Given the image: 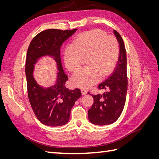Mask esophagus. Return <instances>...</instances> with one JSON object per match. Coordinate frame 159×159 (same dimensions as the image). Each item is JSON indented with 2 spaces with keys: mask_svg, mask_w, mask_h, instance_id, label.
I'll list each match as a JSON object with an SVG mask.
<instances>
[{
  "mask_svg": "<svg viewBox=\"0 0 159 159\" xmlns=\"http://www.w3.org/2000/svg\"><path fill=\"white\" fill-rule=\"evenodd\" d=\"M81 93H82V95H85V94H87V93H88L87 90L85 89H81Z\"/></svg>",
  "mask_w": 159,
  "mask_h": 159,
  "instance_id": "obj_1",
  "label": "esophagus"
}]
</instances>
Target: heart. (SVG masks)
Returning <instances> with one entry per match:
<instances>
[{
    "mask_svg": "<svg viewBox=\"0 0 159 159\" xmlns=\"http://www.w3.org/2000/svg\"><path fill=\"white\" fill-rule=\"evenodd\" d=\"M119 54L117 40L101 30L85 32L76 37L64 54L66 67L70 71L78 70L86 57L88 66L73 75L75 87L87 89L113 70Z\"/></svg>",
    "mask_w": 159,
    "mask_h": 159,
    "instance_id": "obj_1",
    "label": "heart"
}]
</instances>
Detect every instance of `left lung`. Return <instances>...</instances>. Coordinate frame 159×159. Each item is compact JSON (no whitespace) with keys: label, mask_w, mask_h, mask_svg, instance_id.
Instances as JSON below:
<instances>
[{"label":"left lung","mask_w":159,"mask_h":159,"mask_svg":"<svg viewBox=\"0 0 159 159\" xmlns=\"http://www.w3.org/2000/svg\"><path fill=\"white\" fill-rule=\"evenodd\" d=\"M119 44V60L113 74L99 85L105 89L103 95H92L93 104L88 111L89 121L97 125L112 124L121 115L126 101L127 91V55L121 35L113 30Z\"/></svg>","instance_id":"8db88e82"}]
</instances>
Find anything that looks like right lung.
<instances>
[{
    "instance_id": "right-lung-1",
    "label": "right lung",
    "mask_w": 159,
    "mask_h": 159,
    "mask_svg": "<svg viewBox=\"0 0 159 159\" xmlns=\"http://www.w3.org/2000/svg\"><path fill=\"white\" fill-rule=\"evenodd\" d=\"M76 30H44L33 38L28 48L25 73L28 99L38 119L47 126H62L68 123L71 108L81 96L80 89L66 88L68 77L64 71L60 55L62 44ZM43 57H52L57 65L56 82L50 87L40 86L33 77L35 64Z\"/></svg>"
}]
</instances>
